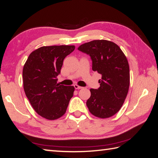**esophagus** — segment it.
Masks as SVG:
<instances>
[{"mask_svg": "<svg viewBox=\"0 0 158 158\" xmlns=\"http://www.w3.org/2000/svg\"><path fill=\"white\" fill-rule=\"evenodd\" d=\"M74 87H75V88L76 89H81V88H83L82 87L79 86V85H77V84L74 85Z\"/></svg>", "mask_w": 158, "mask_h": 158, "instance_id": "34e87169", "label": "esophagus"}]
</instances>
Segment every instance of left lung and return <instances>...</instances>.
Masks as SVG:
<instances>
[{
  "instance_id": "8db88e82",
  "label": "left lung",
  "mask_w": 158,
  "mask_h": 158,
  "mask_svg": "<svg viewBox=\"0 0 158 158\" xmlns=\"http://www.w3.org/2000/svg\"><path fill=\"white\" fill-rule=\"evenodd\" d=\"M78 50L90 56L92 70L102 75L100 88L90 89L87 106L92 115L108 118L119 111L130 86V68L126 56L115 43L94 40L80 45Z\"/></svg>"
}]
</instances>
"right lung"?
Instances as JSON below:
<instances>
[{
  "mask_svg": "<svg viewBox=\"0 0 158 158\" xmlns=\"http://www.w3.org/2000/svg\"><path fill=\"white\" fill-rule=\"evenodd\" d=\"M74 45L41 47L29 55L23 66V89L33 109L49 120L66 113L75 88L57 83L63 61L73 52Z\"/></svg>",
  "mask_w": 158,
  "mask_h": 158,
  "instance_id": "right-lung-1",
  "label": "right lung"
}]
</instances>
